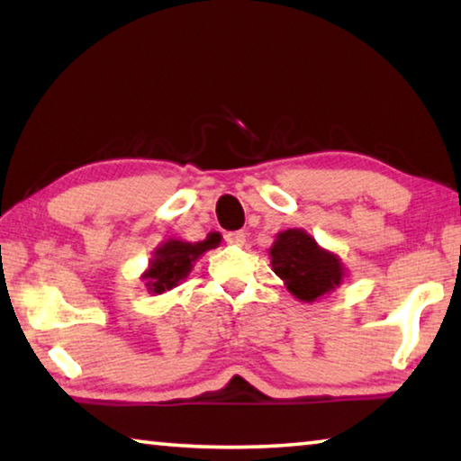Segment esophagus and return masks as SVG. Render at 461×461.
Masks as SVG:
<instances>
[{
	"instance_id": "esophagus-1",
	"label": "esophagus",
	"mask_w": 461,
	"mask_h": 461,
	"mask_svg": "<svg viewBox=\"0 0 461 461\" xmlns=\"http://www.w3.org/2000/svg\"><path fill=\"white\" fill-rule=\"evenodd\" d=\"M225 240H228V244H233V246H244V241H246V233H244V231H230L228 236H225Z\"/></svg>"
}]
</instances>
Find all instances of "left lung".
Here are the masks:
<instances>
[{
    "mask_svg": "<svg viewBox=\"0 0 461 461\" xmlns=\"http://www.w3.org/2000/svg\"><path fill=\"white\" fill-rule=\"evenodd\" d=\"M272 270L283 278L286 291L303 303H313L335 291L348 276L338 254L321 248L305 230L276 233L268 249Z\"/></svg>",
    "mask_w": 461,
    "mask_h": 461,
    "instance_id": "8db88e82",
    "label": "left lung"
}]
</instances>
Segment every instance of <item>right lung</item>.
<instances>
[{
  "label": "right lung",
  "mask_w": 461,
  "mask_h": 461,
  "mask_svg": "<svg viewBox=\"0 0 461 461\" xmlns=\"http://www.w3.org/2000/svg\"><path fill=\"white\" fill-rule=\"evenodd\" d=\"M215 248L213 240L203 241H185L170 238L154 248L152 258L148 262V268L142 272L144 286L148 293L162 294L183 283L207 249Z\"/></svg>",
  "instance_id": "add662e5"
}]
</instances>
